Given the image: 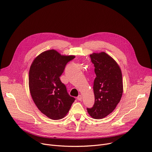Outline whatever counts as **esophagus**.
I'll list each match as a JSON object with an SVG mask.
<instances>
[{
	"label": "esophagus",
	"mask_w": 152,
	"mask_h": 152,
	"mask_svg": "<svg viewBox=\"0 0 152 152\" xmlns=\"http://www.w3.org/2000/svg\"><path fill=\"white\" fill-rule=\"evenodd\" d=\"M81 99H82V96H81V95L78 96V97H77V100H81Z\"/></svg>",
	"instance_id": "obj_1"
}]
</instances>
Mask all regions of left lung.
I'll list each match as a JSON object with an SVG mask.
<instances>
[{"mask_svg": "<svg viewBox=\"0 0 152 152\" xmlns=\"http://www.w3.org/2000/svg\"><path fill=\"white\" fill-rule=\"evenodd\" d=\"M89 56L96 77L93 85L94 104L87 108V111L92 118L100 119L112 113L120 102L123 92L122 75L118 64L106 53H94Z\"/></svg>", "mask_w": 152, "mask_h": 152, "instance_id": "obj_1", "label": "left lung"}]
</instances>
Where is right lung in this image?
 <instances>
[{
    "label": "right lung",
    "instance_id": "right-lung-1",
    "mask_svg": "<svg viewBox=\"0 0 152 152\" xmlns=\"http://www.w3.org/2000/svg\"><path fill=\"white\" fill-rule=\"evenodd\" d=\"M74 58L75 56H63L50 50L38 55L30 66L31 97L41 113L51 119L63 118L75 100L69 96L60 79L66 64Z\"/></svg>",
    "mask_w": 152,
    "mask_h": 152
}]
</instances>
